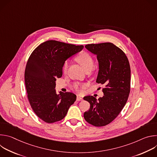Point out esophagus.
<instances>
[{
    "mask_svg": "<svg viewBox=\"0 0 157 157\" xmlns=\"http://www.w3.org/2000/svg\"><path fill=\"white\" fill-rule=\"evenodd\" d=\"M82 100H83V99L82 98H81L80 96H77V98H76L77 101H82Z\"/></svg>",
    "mask_w": 157,
    "mask_h": 157,
    "instance_id": "1",
    "label": "esophagus"
}]
</instances>
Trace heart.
<instances>
[{
	"label": "heart",
	"instance_id": "b5f03b06",
	"mask_svg": "<svg viewBox=\"0 0 157 157\" xmlns=\"http://www.w3.org/2000/svg\"><path fill=\"white\" fill-rule=\"evenodd\" d=\"M76 59L82 66V68L85 70L92 68L94 65V61L92 56L86 52L80 53L76 58ZM68 61H66L64 62L63 67V71L64 73L66 72L67 70H68ZM86 87V84L81 85L79 84H75L73 86V87L75 89V91L79 93L82 92V91Z\"/></svg>",
	"mask_w": 157,
	"mask_h": 157
}]
</instances>
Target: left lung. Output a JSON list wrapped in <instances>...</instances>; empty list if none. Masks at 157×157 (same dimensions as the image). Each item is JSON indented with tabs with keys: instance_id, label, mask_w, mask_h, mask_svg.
<instances>
[{
	"instance_id": "obj_1",
	"label": "left lung",
	"mask_w": 157,
	"mask_h": 157,
	"mask_svg": "<svg viewBox=\"0 0 157 157\" xmlns=\"http://www.w3.org/2000/svg\"><path fill=\"white\" fill-rule=\"evenodd\" d=\"M85 48L97 56L96 82L105 87L104 96L98 99L92 96L83 98L90 104L84 117L89 124L102 127L114 121L127 102L130 88V64L124 52L112 43L89 44Z\"/></svg>"
}]
</instances>
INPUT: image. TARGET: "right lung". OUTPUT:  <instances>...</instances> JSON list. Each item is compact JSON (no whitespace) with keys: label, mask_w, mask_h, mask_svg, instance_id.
<instances>
[{"label":"right lung","mask_w":157,"mask_h":157,"mask_svg":"<svg viewBox=\"0 0 157 157\" xmlns=\"http://www.w3.org/2000/svg\"><path fill=\"white\" fill-rule=\"evenodd\" d=\"M83 48L48 40L40 44L29 57L25 71L28 99L36 115L47 123L62 120L76 99L72 93L59 91L58 94L55 81L63 75L66 60Z\"/></svg>","instance_id":"add662e5"}]
</instances>
